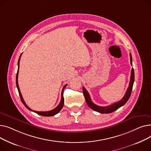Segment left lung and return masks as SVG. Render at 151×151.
I'll return each instance as SVG.
<instances>
[{
    "label": "left lung",
    "mask_w": 151,
    "mask_h": 151,
    "mask_svg": "<svg viewBox=\"0 0 151 151\" xmlns=\"http://www.w3.org/2000/svg\"><path fill=\"white\" fill-rule=\"evenodd\" d=\"M130 63H131V64H132V58L131 53L130 54ZM134 80V70H133V68H132L129 86L125 92V96L120 101L116 102V103H114V104H113L112 105L107 106H99L96 104H94L91 100V97L89 96L88 92L87 91V90L84 88V87H83V94H84V96L87 104H88V105L92 109L96 111L99 112L100 113L108 114V113H111L114 111L117 110L118 108H119L120 107H121L122 106L125 105L126 104V102L129 99V98L130 97V95H131L132 91Z\"/></svg>",
    "instance_id": "obj_1"
}]
</instances>
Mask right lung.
<instances>
[{
  "label": "right lung",
  "instance_id": "right-lung-1",
  "mask_svg": "<svg viewBox=\"0 0 151 151\" xmlns=\"http://www.w3.org/2000/svg\"><path fill=\"white\" fill-rule=\"evenodd\" d=\"M21 54L19 56V60H18V71H17V76H16V84H17V87L18 88V92H19V96H20V98H21V100L22 102V104H24V105L30 111H32L33 112L39 114V115H41V116H54L56 114H58L60 111L62 109L63 106V104H64V98H63V90H64V89L65 88V87L67 86V84H65L64 86H63V88L62 90V94H61V100H60V101L59 103V104L58 105V106L55 108L54 109H53L52 110H51V111H34V110H32L30 108L28 107V106L26 104L25 101H24L23 100V98L22 97V95L21 93V92H20V90H19V86H18V72H19V61H20V59H21Z\"/></svg>",
  "mask_w": 151,
  "mask_h": 151
}]
</instances>
